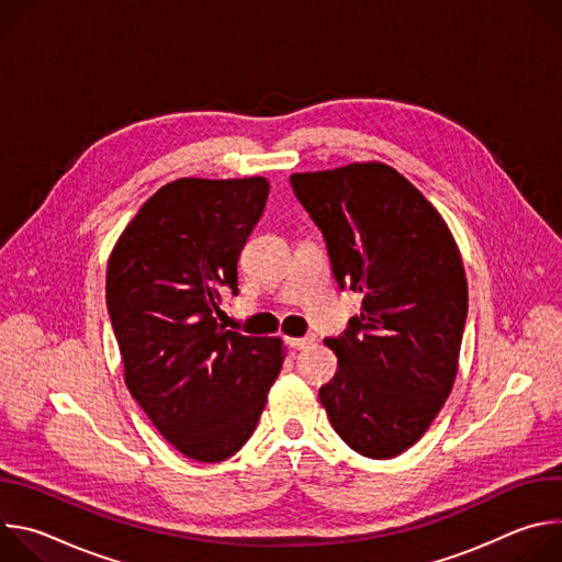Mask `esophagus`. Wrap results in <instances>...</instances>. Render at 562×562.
I'll return each mask as SVG.
<instances>
[{"label": "esophagus", "instance_id": "esophagus-1", "mask_svg": "<svg viewBox=\"0 0 562 562\" xmlns=\"http://www.w3.org/2000/svg\"><path fill=\"white\" fill-rule=\"evenodd\" d=\"M291 349H308L315 342V336H304V338H289L286 340Z\"/></svg>", "mask_w": 562, "mask_h": 562}]
</instances>
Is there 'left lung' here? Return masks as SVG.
I'll return each mask as SVG.
<instances>
[{
    "mask_svg": "<svg viewBox=\"0 0 562 562\" xmlns=\"http://www.w3.org/2000/svg\"><path fill=\"white\" fill-rule=\"evenodd\" d=\"M291 187L327 239L338 284L362 295L345 336L325 340L338 371L319 403L353 451L400 456L456 382L469 302L460 249L438 209L389 165L293 173Z\"/></svg>",
    "mask_w": 562,
    "mask_h": 562,
    "instance_id": "left-lung-1",
    "label": "left lung"
}]
</instances>
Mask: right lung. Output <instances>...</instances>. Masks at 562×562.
Wrapping results in <instances>:
<instances>
[{"mask_svg": "<svg viewBox=\"0 0 562 562\" xmlns=\"http://www.w3.org/2000/svg\"><path fill=\"white\" fill-rule=\"evenodd\" d=\"M269 198V180L180 178L155 191L109 256L106 306L124 382L180 453L220 462L251 438L284 347L224 331L222 293Z\"/></svg>", "mask_w": 562, "mask_h": 562, "instance_id": "1", "label": "right lung"}]
</instances>
